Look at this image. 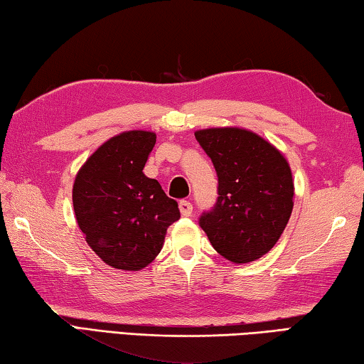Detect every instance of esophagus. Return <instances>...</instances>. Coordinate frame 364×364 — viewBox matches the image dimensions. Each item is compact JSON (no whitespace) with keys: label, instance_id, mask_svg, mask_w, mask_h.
<instances>
[{"label":"esophagus","instance_id":"1","mask_svg":"<svg viewBox=\"0 0 364 364\" xmlns=\"http://www.w3.org/2000/svg\"><path fill=\"white\" fill-rule=\"evenodd\" d=\"M178 210H181L182 216H192L193 206H192V203H190V201L182 200V201H178Z\"/></svg>","mask_w":364,"mask_h":364}]
</instances>
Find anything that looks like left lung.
I'll use <instances>...</instances> for the list:
<instances>
[{
    "label": "left lung",
    "mask_w": 364,
    "mask_h": 364,
    "mask_svg": "<svg viewBox=\"0 0 364 364\" xmlns=\"http://www.w3.org/2000/svg\"><path fill=\"white\" fill-rule=\"evenodd\" d=\"M218 174V200L200 216L213 248L232 263H250L276 245L294 208L287 159L245 129L195 132Z\"/></svg>",
    "instance_id": "1"
}]
</instances>
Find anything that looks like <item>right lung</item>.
<instances>
[{
    "mask_svg": "<svg viewBox=\"0 0 364 364\" xmlns=\"http://www.w3.org/2000/svg\"><path fill=\"white\" fill-rule=\"evenodd\" d=\"M156 135L130 130L103 143L75 177L74 213L87 243L106 264L139 271L156 258L181 218L177 201L143 174Z\"/></svg>",
    "mask_w": 364,
    "mask_h": 364,
    "instance_id": "right-lung-1",
    "label": "right lung"
}]
</instances>
